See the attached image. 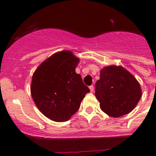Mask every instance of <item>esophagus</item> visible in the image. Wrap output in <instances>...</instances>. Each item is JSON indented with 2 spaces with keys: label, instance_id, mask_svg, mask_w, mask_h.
I'll return each instance as SVG.
<instances>
[{
  "label": "esophagus",
  "instance_id": "34e87169",
  "mask_svg": "<svg viewBox=\"0 0 156 156\" xmlns=\"http://www.w3.org/2000/svg\"><path fill=\"white\" fill-rule=\"evenodd\" d=\"M89 88H90V92H93V90H94V86H93V85L89 86Z\"/></svg>",
  "mask_w": 156,
  "mask_h": 156
}]
</instances>
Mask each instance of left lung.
<instances>
[{"instance_id": "obj_1", "label": "left lung", "mask_w": 156, "mask_h": 156, "mask_svg": "<svg viewBox=\"0 0 156 156\" xmlns=\"http://www.w3.org/2000/svg\"><path fill=\"white\" fill-rule=\"evenodd\" d=\"M95 96L107 115L119 117L132 111L142 96L138 81L120 66H107L101 71L95 84Z\"/></svg>"}]
</instances>
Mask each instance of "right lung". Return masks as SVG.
Returning <instances> with one entry per match:
<instances>
[{
	"label": "right lung",
	"mask_w": 156,
	"mask_h": 156,
	"mask_svg": "<svg viewBox=\"0 0 156 156\" xmlns=\"http://www.w3.org/2000/svg\"><path fill=\"white\" fill-rule=\"evenodd\" d=\"M78 61L70 51H62L43 62L33 74L32 98L39 110L53 121L69 120L90 92L75 72Z\"/></svg>",
	"instance_id": "1"
}]
</instances>
